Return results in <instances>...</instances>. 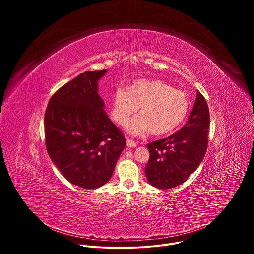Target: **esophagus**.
Instances as JSON below:
<instances>
[{
	"instance_id": "esophagus-1",
	"label": "esophagus",
	"mask_w": 254,
	"mask_h": 254,
	"mask_svg": "<svg viewBox=\"0 0 254 254\" xmlns=\"http://www.w3.org/2000/svg\"><path fill=\"white\" fill-rule=\"evenodd\" d=\"M127 147H129V148H135L137 146V142L130 139V138H127Z\"/></svg>"
}]
</instances>
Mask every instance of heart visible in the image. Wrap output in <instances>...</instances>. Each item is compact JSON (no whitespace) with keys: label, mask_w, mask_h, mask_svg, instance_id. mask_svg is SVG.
<instances>
[{"label":"heart","mask_w":254,"mask_h":254,"mask_svg":"<svg viewBox=\"0 0 254 254\" xmlns=\"http://www.w3.org/2000/svg\"><path fill=\"white\" fill-rule=\"evenodd\" d=\"M139 107V114L127 124V130L141 134L151 129L155 135L175 130L185 120L189 111L186 94L158 79L133 81L127 91L119 88L113 97L112 117L124 125Z\"/></svg>","instance_id":"obj_1"}]
</instances>
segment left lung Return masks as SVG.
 Wrapping results in <instances>:
<instances>
[{"mask_svg":"<svg viewBox=\"0 0 254 254\" xmlns=\"http://www.w3.org/2000/svg\"><path fill=\"white\" fill-rule=\"evenodd\" d=\"M209 124L207 102L197 91L187 124L172 135L147 144L150 159L144 173L151 185L171 189L184 183L196 171L207 151Z\"/></svg>","mask_w":254,"mask_h":254,"instance_id":"1","label":"left lung"}]
</instances>
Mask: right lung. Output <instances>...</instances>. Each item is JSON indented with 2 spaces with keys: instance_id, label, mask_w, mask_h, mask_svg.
I'll list each match as a JSON object with an SVG mask.
<instances>
[{
  "instance_id": "add662e5",
  "label": "right lung",
  "mask_w": 254,
  "mask_h": 254,
  "mask_svg": "<svg viewBox=\"0 0 254 254\" xmlns=\"http://www.w3.org/2000/svg\"><path fill=\"white\" fill-rule=\"evenodd\" d=\"M86 71L50 98L44 118L48 155L73 185L95 189L107 183L126 147L123 132L104 112L98 80L106 73Z\"/></svg>"
}]
</instances>
